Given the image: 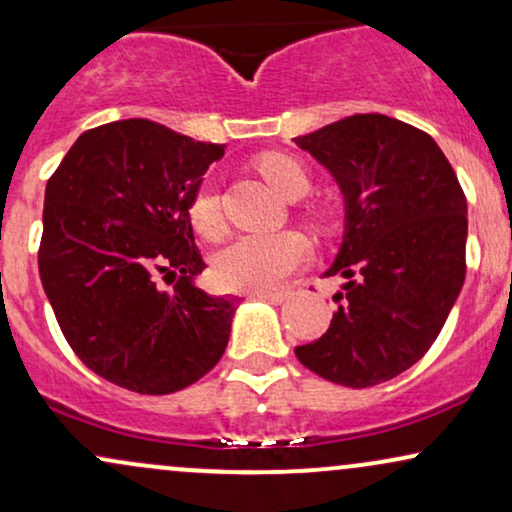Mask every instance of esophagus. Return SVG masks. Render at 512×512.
Wrapping results in <instances>:
<instances>
[{"mask_svg": "<svg viewBox=\"0 0 512 512\" xmlns=\"http://www.w3.org/2000/svg\"><path fill=\"white\" fill-rule=\"evenodd\" d=\"M252 298L267 300V303H272V305H281L283 300L288 298V293L286 291H257V293H252Z\"/></svg>", "mask_w": 512, "mask_h": 512, "instance_id": "1", "label": "esophagus"}]
</instances>
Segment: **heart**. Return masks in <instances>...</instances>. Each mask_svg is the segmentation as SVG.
Returning a JSON list of instances; mask_svg holds the SVG:
<instances>
[{
	"instance_id": "b5f03b06",
	"label": "heart",
	"mask_w": 512,
	"mask_h": 512,
	"mask_svg": "<svg viewBox=\"0 0 512 512\" xmlns=\"http://www.w3.org/2000/svg\"><path fill=\"white\" fill-rule=\"evenodd\" d=\"M257 171L276 193L295 200L310 188V174L298 159L286 152H264L257 157ZM190 221L205 238H219L224 233L219 190L212 181L202 183L190 202ZM307 243L300 233H245L233 238L214 257V276L231 291H264L274 288L305 262Z\"/></svg>"
}]
</instances>
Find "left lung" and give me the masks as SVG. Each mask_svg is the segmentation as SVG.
<instances>
[{
  "label": "left lung",
  "mask_w": 512,
  "mask_h": 512,
  "mask_svg": "<svg viewBox=\"0 0 512 512\" xmlns=\"http://www.w3.org/2000/svg\"><path fill=\"white\" fill-rule=\"evenodd\" d=\"M295 145L334 176L346 231L324 276H341L338 310L307 369L367 389L398 377L432 348L465 281L467 200L432 135L384 114H355Z\"/></svg>",
  "instance_id": "obj_1"
}]
</instances>
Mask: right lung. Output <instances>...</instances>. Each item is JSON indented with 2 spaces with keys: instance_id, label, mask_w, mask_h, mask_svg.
I'll return each instance as SVG.
<instances>
[{
  "instance_id": "add662e5",
  "label": "right lung",
  "mask_w": 512,
  "mask_h": 512,
  "mask_svg": "<svg viewBox=\"0 0 512 512\" xmlns=\"http://www.w3.org/2000/svg\"><path fill=\"white\" fill-rule=\"evenodd\" d=\"M224 145L162 123L90 128L45 190L40 279L85 367L121 389L164 396L195 384L224 355L238 298L195 286L202 274L190 202ZM177 279L171 294L156 276Z\"/></svg>"
}]
</instances>
